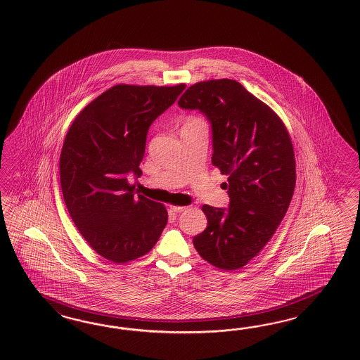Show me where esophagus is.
<instances>
[{
	"mask_svg": "<svg viewBox=\"0 0 360 360\" xmlns=\"http://www.w3.org/2000/svg\"><path fill=\"white\" fill-rule=\"evenodd\" d=\"M172 208V211H174V212H182V211H185V206H170Z\"/></svg>",
	"mask_w": 360,
	"mask_h": 360,
	"instance_id": "esophagus-1",
	"label": "esophagus"
}]
</instances>
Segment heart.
I'll use <instances>...</instances> for the list:
<instances>
[{"label":"heart","mask_w":360,"mask_h":360,"mask_svg":"<svg viewBox=\"0 0 360 360\" xmlns=\"http://www.w3.org/2000/svg\"><path fill=\"white\" fill-rule=\"evenodd\" d=\"M198 122H200V121L196 120V119H190L186 124H198Z\"/></svg>","instance_id":"1"}]
</instances>
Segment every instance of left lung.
Here are the masks:
<instances>
[{"label": "left lung", "instance_id": "obj_1", "mask_svg": "<svg viewBox=\"0 0 360 360\" xmlns=\"http://www.w3.org/2000/svg\"><path fill=\"white\" fill-rule=\"evenodd\" d=\"M178 105L206 116L211 161L229 175V208L202 207L207 229L194 247L214 266L239 269L262 251L290 205L295 161L289 133L272 109L231 79L196 83Z\"/></svg>", "mask_w": 360, "mask_h": 360}]
</instances>
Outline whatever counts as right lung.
Wrapping results in <instances>:
<instances>
[{
  "label": "right lung",
  "instance_id": "right-lung-1",
  "mask_svg": "<svg viewBox=\"0 0 360 360\" xmlns=\"http://www.w3.org/2000/svg\"><path fill=\"white\" fill-rule=\"evenodd\" d=\"M185 84L109 88L83 109L65 136L60 185L79 232L109 262H131L152 250L167 223L164 205L134 195L148 131Z\"/></svg>",
  "mask_w": 360,
  "mask_h": 360
}]
</instances>
